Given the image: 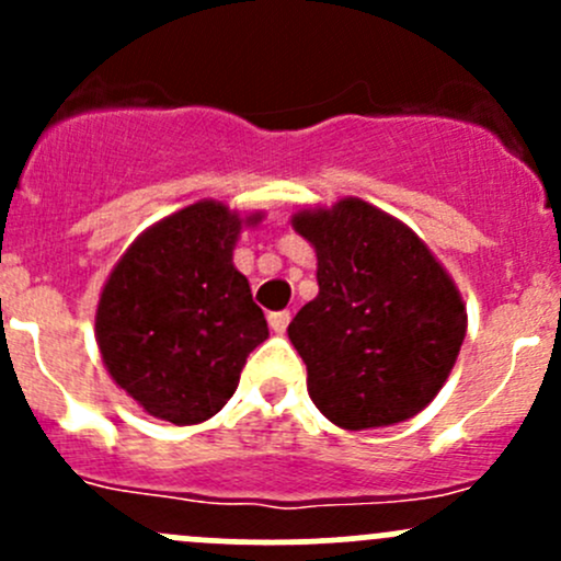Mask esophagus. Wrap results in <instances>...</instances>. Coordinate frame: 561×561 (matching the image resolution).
I'll return each instance as SVG.
<instances>
[{
	"instance_id": "34e87169",
	"label": "esophagus",
	"mask_w": 561,
	"mask_h": 561,
	"mask_svg": "<svg viewBox=\"0 0 561 561\" xmlns=\"http://www.w3.org/2000/svg\"><path fill=\"white\" fill-rule=\"evenodd\" d=\"M268 325L274 333H285L287 325H290V312H271Z\"/></svg>"
}]
</instances>
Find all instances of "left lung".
Wrapping results in <instances>:
<instances>
[{"label":"left lung","mask_w":561,"mask_h":561,"mask_svg":"<svg viewBox=\"0 0 561 561\" xmlns=\"http://www.w3.org/2000/svg\"><path fill=\"white\" fill-rule=\"evenodd\" d=\"M293 228L317 252L320 293L287 328L314 407L350 432L417 415L467 333L450 274L401 219L360 197L304 208Z\"/></svg>","instance_id":"1"}]
</instances>
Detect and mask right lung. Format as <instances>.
<instances>
[{
  "mask_svg": "<svg viewBox=\"0 0 561 561\" xmlns=\"http://www.w3.org/2000/svg\"><path fill=\"white\" fill-rule=\"evenodd\" d=\"M260 219L197 201L144 230L113 265L94 336L107 375L149 415L175 426L214 417L239 388L247 355L268 339L233 265L241 230Z\"/></svg>",
  "mask_w": 561,
  "mask_h": 561,
  "instance_id": "1",
  "label": "right lung"
}]
</instances>
